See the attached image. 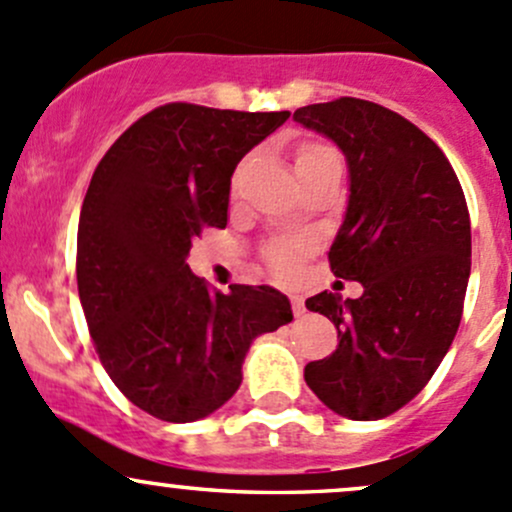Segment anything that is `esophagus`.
I'll return each mask as SVG.
<instances>
[{
  "label": "esophagus",
  "mask_w": 512,
  "mask_h": 512,
  "mask_svg": "<svg viewBox=\"0 0 512 512\" xmlns=\"http://www.w3.org/2000/svg\"><path fill=\"white\" fill-rule=\"evenodd\" d=\"M291 305H293V313L295 318H300V315H305V303L300 295H291Z\"/></svg>",
  "instance_id": "obj_1"
}]
</instances>
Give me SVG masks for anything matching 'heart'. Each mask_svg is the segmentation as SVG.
I'll use <instances>...</instances> for the list:
<instances>
[{
  "label": "heart",
  "mask_w": 512,
  "mask_h": 512,
  "mask_svg": "<svg viewBox=\"0 0 512 512\" xmlns=\"http://www.w3.org/2000/svg\"><path fill=\"white\" fill-rule=\"evenodd\" d=\"M325 155H333V152L325 150V147L320 145H305L300 147L298 155H295V167L305 165V162L320 160V157ZM303 251H305L303 241H281V244H276L271 251H268V266H271L273 273H278L281 278L293 276Z\"/></svg>",
  "instance_id": "1"
}]
</instances>
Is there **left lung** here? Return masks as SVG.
<instances>
[{"mask_svg": "<svg viewBox=\"0 0 512 512\" xmlns=\"http://www.w3.org/2000/svg\"><path fill=\"white\" fill-rule=\"evenodd\" d=\"M293 120L345 155L350 197L328 258L337 278L362 283L360 298L323 291L305 300L340 340L305 365V382L335 414L384 419L424 389L461 323L466 197L439 145L384 105L337 98L298 108Z\"/></svg>", "mask_w": 512, "mask_h": 512, "instance_id": "8db88e82", "label": "left lung"}]
</instances>
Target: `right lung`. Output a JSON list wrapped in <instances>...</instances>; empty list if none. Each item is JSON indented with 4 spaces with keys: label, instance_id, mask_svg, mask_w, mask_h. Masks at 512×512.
<instances>
[{
    "label": "right lung",
    "instance_id": "add662e5",
    "mask_svg": "<svg viewBox=\"0 0 512 512\" xmlns=\"http://www.w3.org/2000/svg\"><path fill=\"white\" fill-rule=\"evenodd\" d=\"M291 118L167 103L113 142L78 219L76 278L96 352L115 387L162 421L229 402L258 335L291 323L271 286L212 293L189 271L194 236L229 219L241 157Z\"/></svg>",
    "mask_w": 512,
    "mask_h": 512
}]
</instances>
